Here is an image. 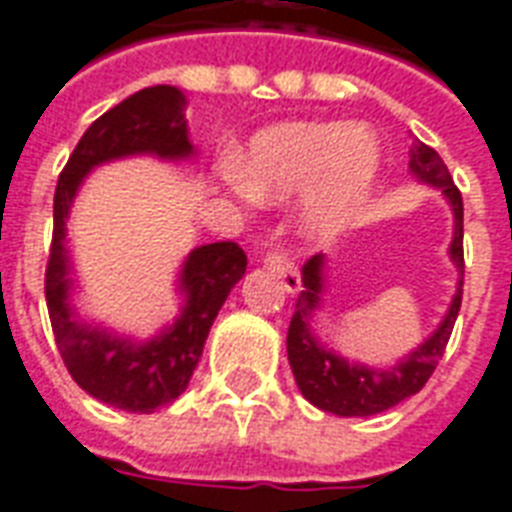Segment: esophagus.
Here are the masks:
<instances>
[{"mask_svg": "<svg viewBox=\"0 0 512 512\" xmlns=\"http://www.w3.org/2000/svg\"><path fill=\"white\" fill-rule=\"evenodd\" d=\"M263 266H266L276 279H282L285 290H290V293H298V290H301V276H298V268H295V263L285 255V252H279V249L266 252V255H263Z\"/></svg>", "mask_w": 512, "mask_h": 512, "instance_id": "obj_1", "label": "esophagus"}]
</instances>
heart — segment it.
Masks as SVG:
<instances>
[{"mask_svg":"<svg viewBox=\"0 0 512 512\" xmlns=\"http://www.w3.org/2000/svg\"><path fill=\"white\" fill-rule=\"evenodd\" d=\"M380 168L369 132L336 121L282 124L260 132L246 168L225 162V179L246 198L282 200L306 192L301 219L312 236H333L358 217Z\"/></svg>","mask_w":512,"mask_h":512,"instance_id":"obj_1","label":"heart"}]
</instances>
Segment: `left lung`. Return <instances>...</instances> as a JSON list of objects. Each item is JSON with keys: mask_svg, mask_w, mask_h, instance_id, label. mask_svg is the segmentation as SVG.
Returning a JSON list of instances; mask_svg holds the SVG:
<instances>
[{"mask_svg": "<svg viewBox=\"0 0 512 512\" xmlns=\"http://www.w3.org/2000/svg\"><path fill=\"white\" fill-rule=\"evenodd\" d=\"M410 168L420 181H429L448 195L453 214H456V233H453L450 255L458 268H464V200L450 179L448 165L431 146L412 140ZM320 266H323V257L314 255L301 268L304 290L295 298L293 320L287 328V358H290L295 382L314 407L342 415V418H363V415L391 410L399 401L418 393L429 382L437 363L442 361L453 325H456L458 309H461V285L464 282H458V293L450 304L448 317L442 320L439 331L429 342L420 344L407 361L393 366L391 372H377V369H366V366H350L314 342L312 331H309V314L320 301V287H323L320 285Z\"/></svg>", "mask_w": 512, "mask_h": 512, "instance_id": "obj_1", "label": "left lung"}]
</instances>
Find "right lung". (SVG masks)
<instances>
[{"mask_svg": "<svg viewBox=\"0 0 512 512\" xmlns=\"http://www.w3.org/2000/svg\"><path fill=\"white\" fill-rule=\"evenodd\" d=\"M184 105L187 100L176 86L140 89L92 121L56 181L54 238L45 266V304L56 347L83 391L127 412H154L184 393L227 293L244 276L246 255L236 241L198 246L181 274V287L187 293L184 314L154 342L135 347L78 325L70 317L64 217L86 170L100 162L140 151L170 160L192 154Z\"/></svg>", "mask_w": 512, "mask_h": 512, "instance_id": "add662e5", "label": "right lung"}]
</instances>
